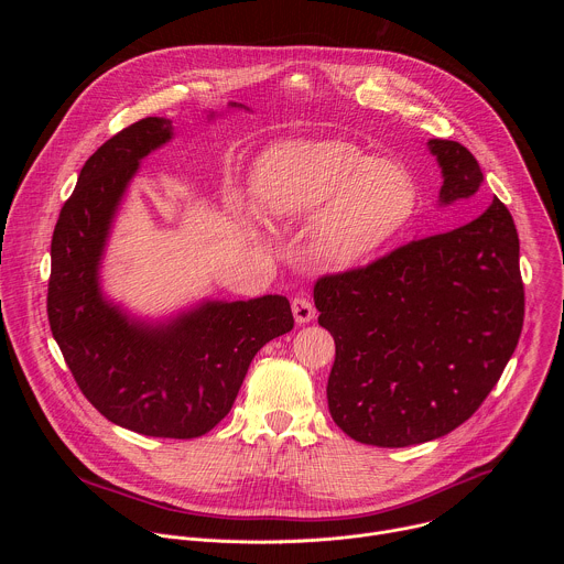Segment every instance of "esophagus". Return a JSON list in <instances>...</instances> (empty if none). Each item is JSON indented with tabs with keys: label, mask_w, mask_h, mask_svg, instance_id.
<instances>
[{
	"label": "esophagus",
	"mask_w": 564,
	"mask_h": 564,
	"mask_svg": "<svg viewBox=\"0 0 564 564\" xmlns=\"http://www.w3.org/2000/svg\"><path fill=\"white\" fill-rule=\"evenodd\" d=\"M292 312H294L296 324H310V321L316 316V307L307 296H294Z\"/></svg>",
	"instance_id": "esophagus-1"
}]
</instances>
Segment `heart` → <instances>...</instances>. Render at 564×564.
Returning a JSON list of instances; mask_svg holds the SVG:
<instances>
[{
	"label": "heart",
	"mask_w": 564,
	"mask_h": 564,
	"mask_svg": "<svg viewBox=\"0 0 564 564\" xmlns=\"http://www.w3.org/2000/svg\"><path fill=\"white\" fill-rule=\"evenodd\" d=\"M250 187L263 218H310V248L330 265L370 257L411 218L417 203L404 167L346 140L272 144L257 158Z\"/></svg>",
	"instance_id": "heart-1"
}]
</instances>
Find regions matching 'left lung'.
Instances as JSON below:
<instances>
[{
	"label": "left lung",
	"mask_w": 564,
	"mask_h": 564,
	"mask_svg": "<svg viewBox=\"0 0 564 564\" xmlns=\"http://www.w3.org/2000/svg\"><path fill=\"white\" fill-rule=\"evenodd\" d=\"M440 203L470 198L485 176L455 140H429ZM318 326L335 339L328 409L355 442L401 448L464 424L509 364L524 321L520 240L500 198L475 220L411 240L314 283Z\"/></svg>",
	"instance_id": "obj_1"
}]
</instances>
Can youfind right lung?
Listing matches in <instances>:
<instances>
[{"instance_id":"obj_1","label":"right lung","mask_w":564,"mask_h":564,"mask_svg":"<svg viewBox=\"0 0 564 564\" xmlns=\"http://www.w3.org/2000/svg\"><path fill=\"white\" fill-rule=\"evenodd\" d=\"M236 107V102H234ZM172 138L142 118L109 138L79 172L51 240L46 312L62 357L91 406L149 437L192 440L229 411L254 355L294 328L290 301H209L165 326L129 321L98 285L105 240L140 160Z\"/></svg>"}]
</instances>
